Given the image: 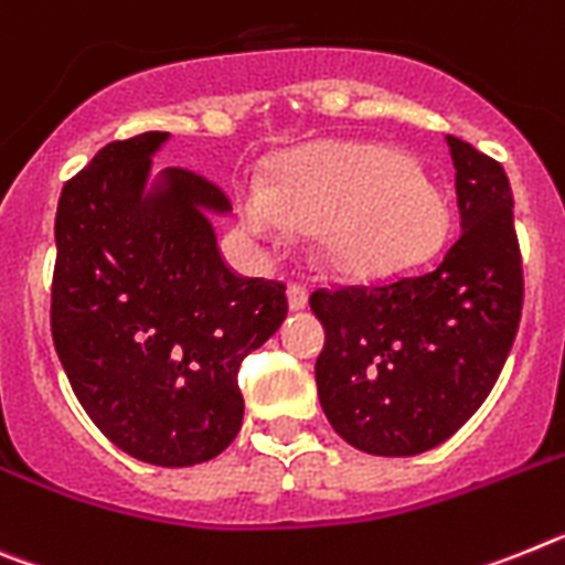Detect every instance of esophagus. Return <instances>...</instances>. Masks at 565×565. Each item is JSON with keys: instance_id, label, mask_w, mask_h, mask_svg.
Segmentation results:
<instances>
[{"instance_id": "esophagus-1", "label": "esophagus", "mask_w": 565, "mask_h": 565, "mask_svg": "<svg viewBox=\"0 0 565 565\" xmlns=\"http://www.w3.org/2000/svg\"><path fill=\"white\" fill-rule=\"evenodd\" d=\"M287 301H289V310H303L307 307V289L301 284H289L287 287Z\"/></svg>"}]
</instances>
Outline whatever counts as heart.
Here are the masks:
<instances>
[{
	"mask_svg": "<svg viewBox=\"0 0 565 565\" xmlns=\"http://www.w3.org/2000/svg\"><path fill=\"white\" fill-rule=\"evenodd\" d=\"M235 210L264 244L292 227H318V258L350 278H384L415 267L444 242L449 210L438 188L395 147L321 141L269 173L242 181Z\"/></svg>",
	"mask_w": 565,
	"mask_h": 565,
	"instance_id": "1",
	"label": "heart"
}]
</instances>
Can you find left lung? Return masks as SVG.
<instances>
[{
    "instance_id": "left-lung-1",
    "label": "left lung",
    "mask_w": 565,
    "mask_h": 565,
    "mask_svg": "<svg viewBox=\"0 0 565 565\" xmlns=\"http://www.w3.org/2000/svg\"><path fill=\"white\" fill-rule=\"evenodd\" d=\"M460 233L435 267L377 287L316 289L327 341L323 415L361 452L406 458L444 444L487 401L523 310L514 199L503 167L446 136Z\"/></svg>"
}]
</instances>
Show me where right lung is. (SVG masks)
Masks as SVG:
<instances>
[{
	"mask_svg": "<svg viewBox=\"0 0 565 565\" xmlns=\"http://www.w3.org/2000/svg\"><path fill=\"white\" fill-rule=\"evenodd\" d=\"M170 134L110 141L62 190L51 330L90 420L121 452L195 466L242 429L238 364L287 318L284 284L224 264L210 213L230 201L167 167Z\"/></svg>",
	"mask_w": 565,
	"mask_h": 565,
	"instance_id": "right-lung-1",
	"label": "right lung"
}]
</instances>
